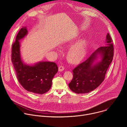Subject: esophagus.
I'll list each match as a JSON object with an SVG mask.
<instances>
[{
  "label": "esophagus",
  "mask_w": 127,
  "mask_h": 127,
  "mask_svg": "<svg viewBox=\"0 0 127 127\" xmlns=\"http://www.w3.org/2000/svg\"><path fill=\"white\" fill-rule=\"evenodd\" d=\"M64 70V67L63 66H60L59 67V71H63Z\"/></svg>",
  "instance_id": "esophagus-1"
}]
</instances>
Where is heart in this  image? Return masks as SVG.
Instances as JSON below:
<instances>
[{"instance_id":"obj_1","label":"heart","mask_w":127,"mask_h":127,"mask_svg":"<svg viewBox=\"0 0 127 127\" xmlns=\"http://www.w3.org/2000/svg\"><path fill=\"white\" fill-rule=\"evenodd\" d=\"M87 48V42L81 41L72 47L68 54L69 61L73 63L79 62L84 58Z\"/></svg>"}]
</instances>
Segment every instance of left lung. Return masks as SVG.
<instances>
[{"mask_svg": "<svg viewBox=\"0 0 127 127\" xmlns=\"http://www.w3.org/2000/svg\"><path fill=\"white\" fill-rule=\"evenodd\" d=\"M107 46L96 50L84 62L79 64L72 71L73 78L69 87L76 94H87L96 88L103 82L107 69L114 57L113 41L109 33L106 38ZM99 56V62L95 63Z\"/></svg>", "mask_w": 127, "mask_h": 127, "instance_id": "obj_1", "label": "left lung"}]
</instances>
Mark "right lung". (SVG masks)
<instances>
[{
    "label": "right lung",
    "mask_w": 127,
    "mask_h": 127,
    "mask_svg": "<svg viewBox=\"0 0 127 127\" xmlns=\"http://www.w3.org/2000/svg\"><path fill=\"white\" fill-rule=\"evenodd\" d=\"M27 33V27H23L17 34L15 41L12 45L11 61L21 85L29 92L42 95L51 88L52 79L58 72V67L55 62H41L32 66L23 63L19 41Z\"/></svg>",
    "instance_id": "obj_1"
}]
</instances>
